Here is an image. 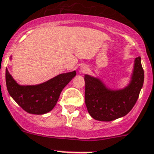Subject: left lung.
Here are the masks:
<instances>
[{"label":"left lung","mask_w":154,"mask_h":154,"mask_svg":"<svg viewBox=\"0 0 154 154\" xmlns=\"http://www.w3.org/2000/svg\"><path fill=\"white\" fill-rule=\"evenodd\" d=\"M85 102L88 112L95 120L111 122L122 118L136 104L144 81L141 57L135 60L131 82L123 90H111L99 79L85 75Z\"/></svg>","instance_id":"8db88e82"}]
</instances>
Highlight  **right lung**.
<instances>
[{
	"label": "right lung",
	"instance_id": "right-lung-1",
	"mask_svg": "<svg viewBox=\"0 0 154 154\" xmlns=\"http://www.w3.org/2000/svg\"><path fill=\"white\" fill-rule=\"evenodd\" d=\"M75 75V71H73L58 75L39 85L20 86L6 68L5 79L9 94L24 111L33 115H43L54 107L62 90Z\"/></svg>",
	"mask_w": 154,
	"mask_h": 154
}]
</instances>
